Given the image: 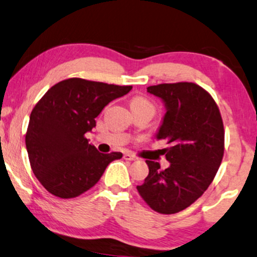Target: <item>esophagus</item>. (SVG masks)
Here are the masks:
<instances>
[{
    "label": "esophagus",
    "instance_id": "obj_1",
    "mask_svg": "<svg viewBox=\"0 0 257 257\" xmlns=\"http://www.w3.org/2000/svg\"><path fill=\"white\" fill-rule=\"evenodd\" d=\"M123 158H125L126 161H136V160H137V157H136L135 155H132V154H130V153L123 154Z\"/></svg>",
    "mask_w": 257,
    "mask_h": 257
}]
</instances>
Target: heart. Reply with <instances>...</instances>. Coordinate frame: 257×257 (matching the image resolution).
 Listing matches in <instances>:
<instances>
[{
  "label": "heart",
  "instance_id": "1",
  "mask_svg": "<svg viewBox=\"0 0 257 257\" xmlns=\"http://www.w3.org/2000/svg\"><path fill=\"white\" fill-rule=\"evenodd\" d=\"M130 104H131V108L134 112H136V110H143V109H153V110L155 109L154 103L151 102L150 100L144 96H139V95L138 96L132 97Z\"/></svg>",
  "mask_w": 257,
  "mask_h": 257
}]
</instances>
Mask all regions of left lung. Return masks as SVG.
Returning <instances> with one entry per match:
<instances>
[{
  "mask_svg": "<svg viewBox=\"0 0 257 257\" xmlns=\"http://www.w3.org/2000/svg\"><path fill=\"white\" fill-rule=\"evenodd\" d=\"M148 91L166 104L156 137L169 144L163 155L170 166L161 169L160 163L148 160L149 175L137 189L154 211L177 213L204 194L219 169L223 119L210 93L192 82L151 85Z\"/></svg>",
  "mask_w": 257,
  "mask_h": 257,
  "instance_id": "1",
  "label": "left lung"
}]
</instances>
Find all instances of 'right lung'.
I'll return each instance as SVG.
<instances>
[{"mask_svg":"<svg viewBox=\"0 0 257 257\" xmlns=\"http://www.w3.org/2000/svg\"><path fill=\"white\" fill-rule=\"evenodd\" d=\"M132 85H115L68 78L53 85L34 106L26 132L31 168L44 188L55 196L83 194L101 179L121 153L101 154L85 134L110 101L126 95Z\"/></svg>","mask_w":257,"mask_h":257,"instance_id":"right-lung-1","label":"right lung"}]
</instances>
